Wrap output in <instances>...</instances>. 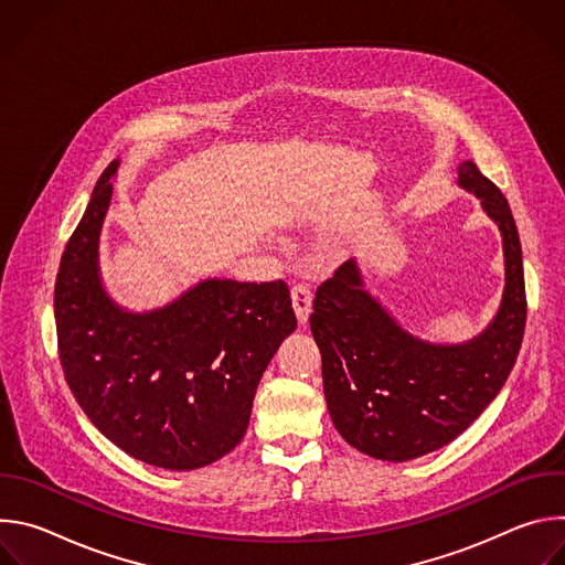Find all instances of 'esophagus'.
Wrapping results in <instances>:
<instances>
[{
  "instance_id": "34e87169",
  "label": "esophagus",
  "mask_w": 565,
  "mask_h": 565,
  "mask_svg": "<svg viewBox=\"0 0 565 565\" xmlns=\"http://www.w3.org/2000/svg\"><path fill=\"white\" fill-rule=\"evenodd\" d=\"M290 297H292V308H295L299 327H306L308 317H310V308H312V292L306 286H295L290 290Z\"/></svg>"
}]
</instances>
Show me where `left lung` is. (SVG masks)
<instances>
[{"instance_id": "obj_1", "label": "left lung", "mask_w": 565, "mask_h": 565, "mask_svg": "<svg viewBox=\"0 0 565 565\" xmlns=\"http://www.w3.org/2000/svg\"><path fill=\"white\" fill-rule=\"evenodd\" d=\"M456 183L480 201L503 241V297L478 335L431 342L412 333L369 292L355 257L317 288L312 301L310 331L331 420L371 458L405 462L458 438L499 395L523 342L525 279L512 210L471 160L458 166Z\"/></svg>"}]
</instances>
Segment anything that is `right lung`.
Segmentation results:
<instances>
[{
	"label": "right lung",
	"instance_id": "obj_1",
	"mask_svg": "<svg viewBox=\"0 0 565 565\" xmlns=\"http://www.w3.org/2000/svg\"><path fill=\"white\" fill-rule=\"evenodd\" d=\"M120 158L98 179L55 279L66 384L96 429L136 460L205 467L244 438L264 371L297 329L284 281L207 277L166 306L131 310L100 275V232Z\"/></svg>",
	"mask_w": 565,
	"mask_h": 565
}]
</instances>
